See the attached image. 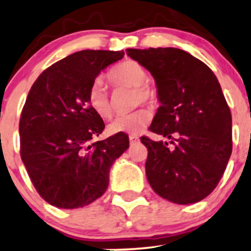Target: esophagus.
<instances>
[{
    "label": "esophagus",
    "mask_w": 251,
    "mask_h": 251,
    "mask_svg": "<svg viewBox=\"0 0 251 251\" xmlns=\"http://www.w3.org/2000/svg\"><path fill=\"white\" fill-rule=\"evenodd\" d=\"M129 141H130V145H134L139 143V138L136 135H130L129 136Z\"/></svg>",
    "instance_id": "34e87169"
}]
</instances>
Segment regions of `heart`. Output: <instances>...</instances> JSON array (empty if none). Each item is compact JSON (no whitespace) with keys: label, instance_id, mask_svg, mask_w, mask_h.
Instances as JSON below:
<instances>
[{"label":"heart","instance_id":"b5f03b06","mask_svg":"<svg viewBox=\"0 0 251 251\" xmlns=\"http://www.w3.org/2000/svg\"><path fill=\"white\" fill-rule=\"evenodd\" d=\"M108 81L115 87H131L134 89L135 104L151 102L153 100V90L144 84L147 79V74L140 64L135 61H125L115 68L107 76ZM88 104L97 115L102 118H110L113 108L110 93L101 79H97L88 92ZM152 120V113L146 108H140L134 112L116 117L108 125L111 134H131L135 135L144 130Z\"/></svg>","mask_w":251,"mask_h":251}]
</instances>
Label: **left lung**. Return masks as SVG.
<instances>
[{
  "label": "left lung",
  "mask_w": 251,
  "mask_h": 251,
  "mask_svg": "<svg viewBox=\"0 0 251 251\" xmlns=\"http://www.w3.org/2000/svg\"><path fill=\"white\" fill-rule=\"evenodd\" d=\"M126 51L153 76L161 106L150 130L168 139L141 138L149 150L147 180L169 202H200L218 186L232 153V116L220 83L203 61L181 49Z\"/></svg>",
  "instance_id": "obj_1"
}]
</instances>
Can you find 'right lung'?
<instances>
[{"instance_id": "obj_1", "label": "right lung", "mask_w": 251, "mask_h": 251, "mask_svg": "<svg viewBox=\"0 0 251 251\" xmlns=\"http://www.w3.org/2000/svg\"><path fill=\"white\" fill-rule=\"evenodd\" d=\"M125 51L81 50L56 61L31 87L19 122L20 156L38 195L63 209L86 206L107 190L113 162L128 136L106 140L102 118L88 104L98 75Z\"/></svg>"}]
</instances>
